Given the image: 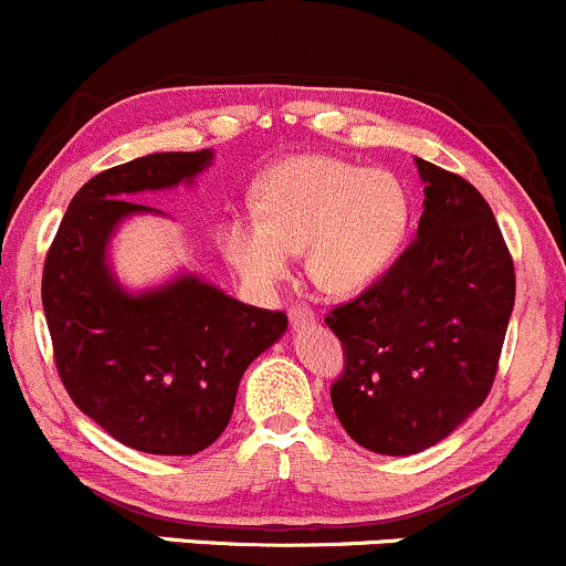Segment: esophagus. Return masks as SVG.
<instances>
[{
  "mask_svg": "<svg viewBox=\"0 0 566 566\" xmlns=\"http://www.w3.org/2000/svg\"><path fill=\"white\" fill-rule=\"evenodd\" d=\"M289 317H291V323H294V328L304 326V323L315 321V310L310 307V304H294V307L289 310Z\"/></svg>",
  "mask_w": 566,
  "mask_h": 566,
  "instance_id": "esophagus-1",
  "label": "esophagus"
}]
</instances>
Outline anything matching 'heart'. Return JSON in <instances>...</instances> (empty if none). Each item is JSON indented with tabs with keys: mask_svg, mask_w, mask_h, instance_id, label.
<instances>
[{
	"mask_svg": "<svg viewBox=\"0 0 566 566\" xmlns=\"http://www.w3.org/2000/svg\"><path fill=\"white\" fill-rule=\"evenodd\" d=\"M256 219L232 216L219 227L227 264L259 291L289 275L304 251L307 275L328 294H355L396 259L409 227L403 184L336 157H296L259 184Z\"/></svg>",
	"mask_w": 566,
	"mask_h": 566,
	"instance_id": "obj_1",
	"label": "heart"
}]
</instances>
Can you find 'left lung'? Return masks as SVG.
I'll return each instance as SVG.
<instances>
[{
    "instance_id": "obj_1",
    "label": "left lung",
    "mask_w": 566,
    "mask_h": 566,
    "mask_svg": "<svg viewBox=\"0 0 566 566\" xmlns=\"http://www.w3.org/2000/svg\"><path fill=\"white\" fill-rule=\"evenodd\" d=\"M417 168V240L326 315L345 355L336 417L360 447L396 457L443 441L486 401L516 300L511 251L479 189L420 157Z\"/></svg>"
}]
</instances>
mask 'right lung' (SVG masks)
I'll list each match as a JSON object with an SVG mask.
<instances>
[{
	"label": "right lung",
	"instance_id": "obj_1",
	"mask_svg": "<svg viewBox=\"0 0 566 566\" xmlns=\"http://www.w3.org/2000/svg\"><path fill=\"white\" fill-rule=\"evenodd\" d=\"M211 149L157 151L93 176L69 202L44 256L42 307L69 398L112 438L146 454H198L224 433L240 377L281 339V310L243 304L184 275L130 296L106 266L130 195L192 181Z\"/></svg>",
	"mask_w": 566,
	"mask_h": 566
}]
</instances>
